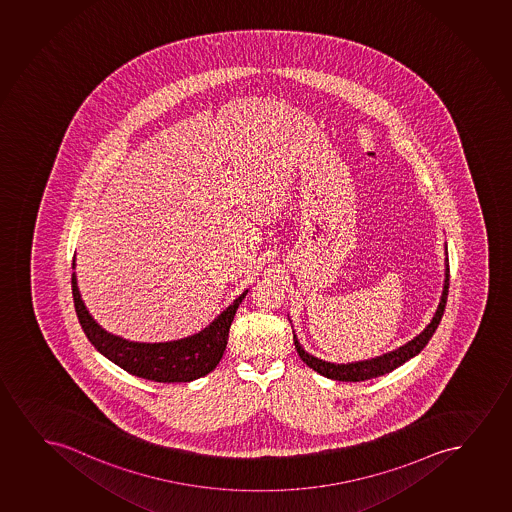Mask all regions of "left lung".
Here are the masks:
<instances>
[{"mask_svg": "<svg viewBox=\"0 0 512 512\" xmlns=\"http://www.w3.org/2000/svg\"><path fill=\"white\" fill-rule=\"evenodd\" d=\"M445 281H443V292L439 297V304L436 307V312L432 314V319L425 325L424 330L413 337L412 340H408L403 346H399L394 351L385 352L375 358L363 359V361H354V363H330L325 359L316 358L309 352L300 346L297 335L293 332V344L295 349L299 352L300 359L306 363L309 368H312L314 372H318L319 375H323L326 379L339 380V382H361V380L375 379L380 375L392 372L394 368L406 363L408 359H412L413 356H417L425 346L427 342L431 340L432 333L436 332L439 321L443 318V312H445L446 297H448V286H450V266H448V248L445 245Z\"/></svg>", "mask_w": 512, "mask_h": 512, "instance_id": "obj_1", "label": "left lung"}]
</instances>
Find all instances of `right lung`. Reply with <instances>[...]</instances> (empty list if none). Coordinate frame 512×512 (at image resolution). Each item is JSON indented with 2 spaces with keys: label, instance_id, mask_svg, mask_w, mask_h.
Returning a JSON list of instances; mask_svg holds the SVG:
<instances>
[{
  "label": "right lung",
  "instance_id": "right-lung-1",
  "mask_svg": "<svg viewBox=\"0 0 512 512\" xmlns=\"http://www.w3.org/2000/svg\"><path fill=\"white\" fill-rule=\"evenodd\" d=\"M76 257L73 259V269ZM74 307L80 319L81 328L97 351L106 356L114 365L135 377L154 382H193L215 370L222 354L226 351L229 328L234 314L238 311L246 293H241L231 306H227L201 332L170 340V342H133L107 332L92 318L85 302L81 299L76 273L71 278Z\"/></svg>",
  "mask_w": 512,
  "mask_h": 512
}]
</instances>
